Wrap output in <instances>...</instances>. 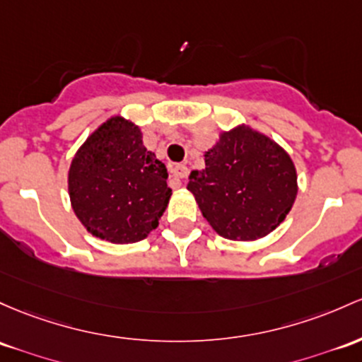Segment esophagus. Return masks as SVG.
<instances>
[{
	"mask_svg": "<svg viewBox=\"0 0 362 362\" xmlns=\"http://www.w3.org/2000/svg\"><path fill=\"white\" fill-rule=\"evenodd\" d=\"M170 173H172V177L175 178V180H184L185 177H187L189 173V168L185 165H173L172 168H170Z\"/></svg>",
	"mask_w": 362,
	"mask_h": 362,
	"instance_id": "1",
	"label": "esophagus"
}]
</instances>
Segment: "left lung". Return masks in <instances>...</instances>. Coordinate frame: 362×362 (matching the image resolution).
I'll return each mask as SVG.
<instances>
[{
    "instance_id": "left-lung-1",
    "label": "left lung",
    "mask_w": 362,
    "mask_h": 362,
    "mask_svg": "<svg viewBox=\"0 0 362 362\" xmlns=\"http://www.w3.org/2000/svg\"><path fill=\"white\" fill-rule=\"evenodd\" d=\"M194 170L187 189L218 235L257 240L285 220L297 196V173L288 153L264 134L239 125L221 132Z\"/></svg>"
}]
</instances>
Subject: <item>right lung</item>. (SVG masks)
<instances>
[{
    "label": "right lung",
    "mask_w": 362,
    "mask_h": 362,
    "mask_svg": "<svg viewBox=\"0 0 362 362\" xmlns=\"http://www.w3.org/2000/svg\"><path fill=\"white\" fill-rule=\"evenodd\" d=\"M166 178V166L144 148L136 123L111 117L71 160V208L94 237L134 244L160 223L172 196Z\"/></svg>",
    "instance_id": "obj_1"
}]
</instances>
